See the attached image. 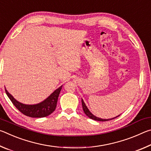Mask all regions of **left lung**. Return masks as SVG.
I'll return each instance as SVG.
<instances>
[{
    "mask_svg": "<svg viewBox=\"0 0 151 151\" xmlns=\"http://www.w3.org/2000/svg\"><path fill=\"white\" fill-rule=\"evenodd\" d=\"M82 105H83V111L84 112H85V113L86 114V115L88 116L89 118L91 119H93L94 120V121H110V120H112L114 119H116V117L119 116L120 115L117 116L116 117H114V118H112V119H101V118H98V117L95 116L94 115H93V114L91 113V112H90V111L88 109L87 107H86L85 103H84V101L83 99H82Z\"/></svg>",
    "mask_w": 151,
    "mask_h": 151,
    "instance_id": "left-lung-1",
    "label": "left lung"
}]
</instances>
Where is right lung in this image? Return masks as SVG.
I'll list each match as a JSON object with an SVG mask.
<instances>
[{"instance_id":"right-lung-1","label":"right lung","mask_w":151,"mask_h":151,"mask_svg":"<svg viewBox=\"0 0 151 151\" xmlns=\"http://www.w3.org/2000/svg\"><path fill=\"white\" fill-rule=\"evenodd\" d=\"M61 88H62V86L53 92L47 99H45L42 103L37 104H32V105L20 103L16 99H14V97L9 93V92L6 89H5V92H6L7 96L11 101L12 104L20 112L29 117L41 118V117L48 116L55 111L56 107H57L58 98Z\"/></svg>"}]
</instances>
